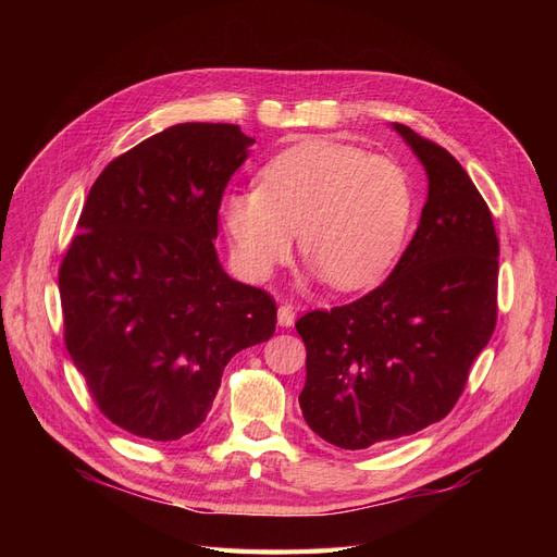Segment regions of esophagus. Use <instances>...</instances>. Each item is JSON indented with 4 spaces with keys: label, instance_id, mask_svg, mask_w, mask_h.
I'll return each instance as SVG.
<instances>
[{
    "label": "esophagus",
    "instance_id": "esophagus-1",
    "mask_svg": "<svg viewBox=\"0 0 557 557\" xmlns=\"http://www.w3.org/2000/svg\"><path fill=\"white\" fill-rule=\"evenodd\" d=\"M295 315H297V309L293 305H288V301H285V305L278 307V325L290 327L295 323Z\"/></svg>",
    "mask_w": 557,
    "mask_h": 557
}]
</instances>
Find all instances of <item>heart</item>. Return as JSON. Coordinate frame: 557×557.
I'll list each match as a JSON object with an SVG mask.
<instances>
[{
  "label": "heart",
  "instance_id": "heart-1",
  "mask_svg": "<svg viewBox=\"0 0 557 557\" xmlns=\"http://www.w3.org/2000/svg\"><path fill=\"white\" fill-rule=\"evenodd\" d=\"M221 213L246 274H272L299 232L301 256L334 288L358 290L399 256L413 215V183L393 158L305 141L269 160L258 188L227 193Z\"/></svg>",
  "mask_w": 557,
  "mask_h": 557
}]
</instances>
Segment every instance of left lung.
Returning a JSON list of instances; mask_svg holds the SVG:
<instances>
[{
	"mask_svg": "<svg viewBox=\"0 0 557 557\" xmlns=\"http://www.w3.org/2000/svg\"><path fill=\"white\" fill-rule=\"evenodd\" d=\"M393 127L430 178L413 239L379 288L295 323L307 346L301 416L320 440L346 450L440 423L497 325L491 209L446 148Z\"/></svg>",
	"mask_w": 557,
	"mask_h": 557,
	"instance_id": "left-lung-1",
	"label": "left lung"
}]
</instances>
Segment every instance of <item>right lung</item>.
Wrapping results in <instances>:
<instances>
[{"label":"right lung","mask_w":557,"mask_h":557,"mask_svg":"<svg viewBox=\"0 0 557 557\" xmlns=\"http://www.w3.org/2000/svg\"><path fill=\"white\" fill-rule=\"evenodd\" d=\"M252 144L181 123L97 176L60 264L64 346L113 425L176 442L205 423L225 364L276 330L274 297L218 262V209Z\"/></svg>","instance_id":"right-lung-1"}]
</instances>
